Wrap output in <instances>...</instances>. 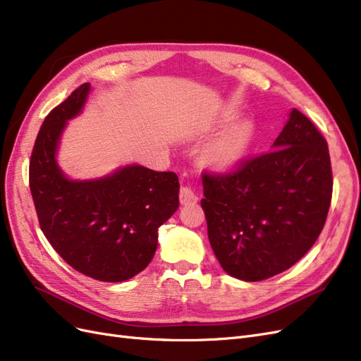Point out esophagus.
Returning a JSON list of instances; mask_svg holds the SVG:
<instances>
[{
    "mask_svg": "<svg viewBox=\"0 0 361 361\" xmlns=\"http://www.w3.org/2000/svg\"><path fill=\"white\" fill-rule=\"evenodd\" d=\"M179 199L182 204H191V203H197L199 197L195 195V192L190 187H182L179 192Z\"/></svg>",
    "mask_w": 361,
    "mask_h": 361,
    "instance_id": "34e87169",
    "label": "esophagus"
}]
</instances>
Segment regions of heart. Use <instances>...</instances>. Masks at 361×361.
Wrapping results in <instances>:
<instances>
[{"label":"heart","mask_w":361,"mask_h":361,"mask_svg":"<svg viewBox=\"0 0 361 361\" xmlns=\"http://www.w3.org/2000/svg\"><path fill=\"white\" fill-rule=\"evenodd\" d=\"M255 129L244 122L233 126L223 137L215 140L206 150V159L211 166L221 171L238 169L247 158L248 150L253 143Z\"/></svg>","instance_id":"obj_1"}]
</instances>
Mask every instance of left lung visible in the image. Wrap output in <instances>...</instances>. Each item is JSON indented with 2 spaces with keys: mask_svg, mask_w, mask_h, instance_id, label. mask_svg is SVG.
<instances>
[{
  "mask_svg": "<svg viewBox=\"0 0 361 361\" xmlns=\"http://www.w3.org/2000/svg\"><path fill=\"white\" fill-rule=\"evenodd\" d=\"M207 236L221 268L244 281L286 271L318 239L330 209L329 146L292 108L271 152L228 174H203Z\"/></svg>",
  "mask_w": 361,
  "mask_h": 361,
  "instance_id": "left-lung-1",
  "label": "left lung"
}]
</instances>
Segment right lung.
Wrapping results in <instances>:
<instances>
[{
	"label": "right lung",
	"instance_id": "add662e5",
	"mask_svg": "<svg viewBox=\"0 0 361 361\" xmlns=\"http://www.w3.org/2000/svg\"><path fill=\"white\" fill-rule=\"evenodd\" d=\"M90 90V82L82 84L47 116L31 154L30 190L54 250L81 274L117 283L154 259L158 228L179 207V180L176 173L140 164L96 179L64 174L57 162L63 130L82 113Z\"/></svg>",
	"mask_w": 361,
	"mask_h": 361
}]
</instances>
